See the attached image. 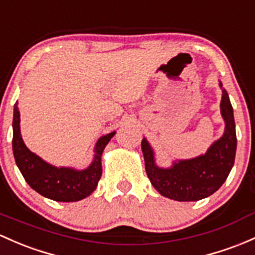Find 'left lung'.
<instances>
[{
    "instance_id": "1",
    "label": "left lung",
    "mask_w": 255,
    "mask_h": 255,
    "mask_svg": "<svg viewBox=\"0 0 255 255\" xmlns=\"http://www.w3.org/2000/svg\"><path fill=\"white\" fill-rule=\"evenodd\" d=\"M220 87H223L222 83ZM220 110L225 120V133L222 138L215 141L205 155L174 162L172 168H158L149 142L142 139L145 170L151 184L162 196L180 202L198 201L214 194L226 180L235 163L237 138L234 110L228 92L224 88Z\"/></svg>"
}]
</instances>
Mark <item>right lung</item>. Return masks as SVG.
Masks as SVG:
<instances>
[{"label":"right lung","mask_w":255,"mask_h":255,"mask_svg":"<svg viewBox=\"0 0 255 255\" xmlns=\"http://www.w3.org/2000/svg\"><path fill=\"white\" fill-rule=\"evenodd\" d=\"M20 114L18 102L14 105L13 153L15 163L27 184L38 194L58 202H76L96 190L102 177V155L115 132L102 136L96 145V155L85 170L57 168L48 164L25 146L20 135Z\"/></svg>","instance_id":"add662e5"}]
</instances>
